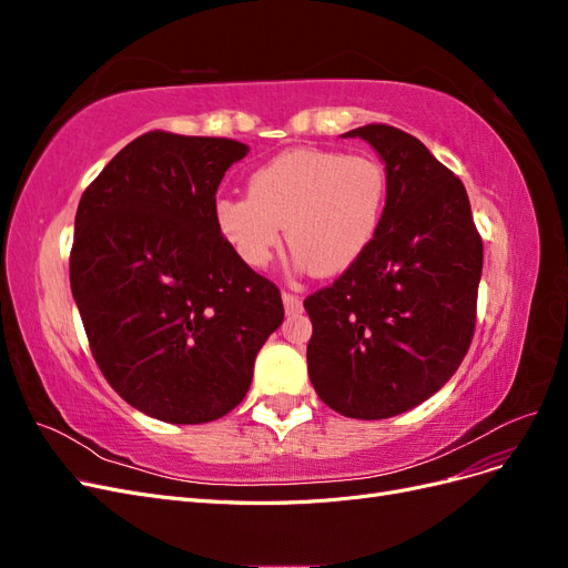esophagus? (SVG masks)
I'll return each instance as SVG.
<instances>
[{"mask_svg": "<svg viewBox=\"0 0 568 568\" xmlns=\"http://www.w3.org/2000/svg\"><path fill=\"white\" fill-rule=\"evenodd\" d=\"M282 301H284V311H286V315H298L301 311H303V303H301V298L298 296H294V294H282Z\"/></svg>", "mask_w": 568, "mask_h": 568, "instance_id": "34e87169", "label": "esophagus"}]
</instances>
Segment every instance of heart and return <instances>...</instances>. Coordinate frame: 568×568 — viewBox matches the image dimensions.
I'll return each mask as SVG.
<instances>
[{"label": "heart", "instance_id": "1", "mask_svg": "<svg viewBox=\"0 0 568 568\" xmlns=\"http://www.w3.org/2000/svg\"><path fill=\"white\" fill-rule=\"evenodd\" d=\"M388 196L384 165L367 153L288 149L248 178V196L215 201V225L248 267L263 270L286 227L294 265L341 274L379 234Z\"/></svg>", "mask_w": 568, "mask_h": 568}]
</instances>
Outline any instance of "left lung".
<instances>
[{
  "mask_svg": "<svg viewBox=\"0 0 568 568\" xmlns=\"http://www.w3.org/2000/svg\"><path fill=\"white\" fill-rule=\"evenodd\" d=\"M386 165L379 234L341 277L305 298L307 374L322 403L353 419H388L448 384L476 326L484 242L467 189L417 136L365 125Z\"/></svg>",
  "mask_w": 568,
  "mask_h": 568,
  "instance_id": "1",
  "label": "left lung"
}]
</instances>
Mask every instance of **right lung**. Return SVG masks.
I'll return each mask as SVG.
<instances>
[{
    "label": "right lung",
    "instance_id": "1",
    "mask_svg": "<svg viewBox=\"0 0 568 568\" xmlns=\"http://www.w3.org/2000/svg\"><path fill=\"white\" fill-rule=\"evenodd\" d=\"M248 146L146 132L84 189L71 288L111 388L168 424L225 417L284 320L280 288L215 225V192Z\"/></svg>",
    "mask_w": 568,
    "mask_h": 568
}]
</instances>
